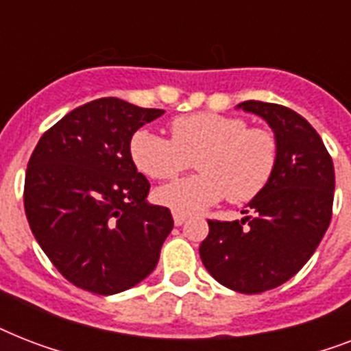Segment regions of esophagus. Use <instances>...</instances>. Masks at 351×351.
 Listing matches in <instances>:
<instances>
[{"label":"esophagus","instance_id":"esophagus-1","mask_svg":"<svg viewBox=\"0 0 351 351\" xmlns=\"http://www.w3.org/2000/svg\"><path fill=\"white\" fill-rule=\"evenodd\" d=\"M173 220H175L176 226H182L187 220V215L178 213V211H173Z\"/></svg>","mask_w":351,"mask_h":351}]
</instances>
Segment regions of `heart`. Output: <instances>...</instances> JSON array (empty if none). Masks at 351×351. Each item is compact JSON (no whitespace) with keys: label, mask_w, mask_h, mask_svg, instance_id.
<instances>
[{"label":"heart","mask_w":351,"mask_h":351,"mask_svg":"<svg viewBox=\"0 0 351 351\" xmlns=\"http://www.w3.org/2000/svg\"><path fill=\"white\" fill-rule=\"evenodd\" d=\"M171 138L138 129L129 153L154 180H173L197 164L200 175L162 187L156 200L178 213H200L222 198L250 202L269 184L278 162L277 136L266 127H247L239 117L195 112L169 123Z\"/></svg>","instance_id":"heart-1"}]
</instances>
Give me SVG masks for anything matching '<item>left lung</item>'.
<instances>
[{"label":"left lung","mask_w":351,"mask_h":351,"mask_svg":"<svg viewBox=\"0 0 351 351\" xmlns=\"http://www.w3.org/2000/svg\"><path fill=\"white\" fill-rule=\"evenodd\" d=\"M244 111L271 125L278 162L271 180L242 209V220H208L204 266L226 288L262 293L284 284L310 261L326 233L335 171L319 132L288 107L247 100Z\"/></svg>","instance_id":"left-lung-1"}]
</instances>
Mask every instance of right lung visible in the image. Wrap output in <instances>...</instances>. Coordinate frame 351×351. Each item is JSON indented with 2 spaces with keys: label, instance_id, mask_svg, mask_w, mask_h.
Instances as JSON below:
<instances>
[{
  "label": "right lung",
  "instance_id": "right-lung-1",
  "mask_svg": "<svg viewBox=\"0 0 351 351\" xmlns=\"http://www.w3.org/2000/svg\"><path fill=\"white\" fill-rule=\"evenodd\" d=\"M164 111L120 98L76 107L41 134L25 173L23 206L38 244L76 288L120 293L153 271L173 230L129 153L131 136Z\"/></svg>",
  "mask_w": 351,
  "mask_h": 351
}]
</instances>
